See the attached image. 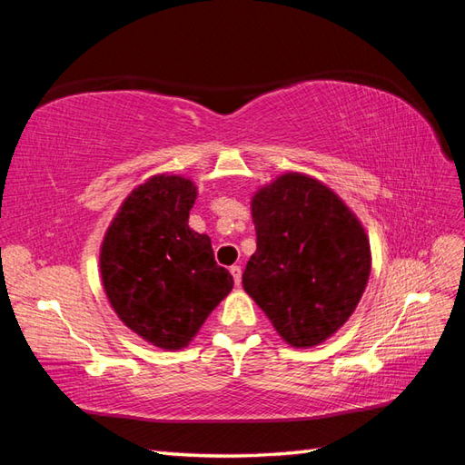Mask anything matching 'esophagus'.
<instances>
[{
    "mask_svg": "<svg viewBox=\"0 0 465 465\" xmlns=\"http://www.w3.org/2000/svg\"><path fill=\"white\" fill-rule=\"evenodd\" d=\"M230 272H232V275H233L235 285H240V283H242V268H240V265H232Z\"/></svg>",
    "mask_w": 465,
    "mask_h": 465,
    "instance_id": "obj_1",
    "label": "esophagus"
}]
</instances>
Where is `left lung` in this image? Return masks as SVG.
Returning <instances> with one entry per match:
<instances>
[{
  "mask_svg": "<svg viewBox=\"0 0 465 465\" xmlns=\"http://www.w3.org/2000/svg\"><path fill=\"white\" fill-rule=\"evenodd\" d=\"M258 250L243 290L293 348H313L348 322L371 272L370 242L328 185L283 173L253 195Z\"/></svg>",
  "mask_w": 465,
  "mask_h": 465,
  "instance_id": "8db88e82",
  "label": "left lung"
}]
</instances>
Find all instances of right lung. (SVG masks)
I'll use <instances>...</instances> for the list:
<instances>
[{
  "mask_svg": "<svg viewBox=\"0 0 465 465\" xmlns=\"http://www.w3.org/2000/svg\"><path fill=\"white\" fill-rule=\"evenodd\" d=\"M192 180L153 175L125 197L100 252L104 290L127 328L162 350H182L233 288L205 233L190 230Z\"/></svg>",
  "mask_w": 465,
  "mask_h": 465,
  "instance_id": "right-lung-1",
  "label": "right lung"
}]
</instances>
